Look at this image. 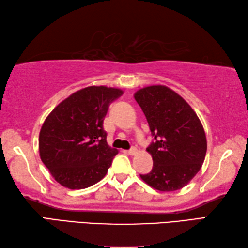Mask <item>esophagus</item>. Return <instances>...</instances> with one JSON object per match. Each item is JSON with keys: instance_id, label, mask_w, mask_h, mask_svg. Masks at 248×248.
Listing matches in <instances>:
<instances>
[{"instance_id": "esophagus-1", "label": "esophagus", "mask_w": 248, "mask_h": 248, "mask_svg": "<svg viewBox=\"0 0 248 248\" xmlns=\"http://www.w3.org/2000/svg\"><path fill=\"white\" fill-rule=\"evenodd\" d=\"M128 153H129V155H135V154L138 153V149L135 148V147H132V148H130L128 150Z\"/></svg>"}]
</instances>
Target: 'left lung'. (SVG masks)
<instances>
[{
  "label": "left lung",
  "mask_w": 248,
  "mask_h": 248,
  "mask_svg": "<svg viewBox=\"0 0 248 248\" xmlns=\"http://www.w3.org/2000/svg\"><path fill=\"white\" fill-rule=\"evenodd\" d=\"M155 140L147 147L153 170L143 181L159 191L185 187L200 171L206 154V137L200 119L187 102L166 86L135 92Z\"/></svg>",
  "instance_id": "left-lung-1"
}]
</instances>
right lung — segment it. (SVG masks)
<instances>
[{
  "mask_svg": "<svg viewBox=\"0 0 248 248\" xmlns=\"http://www.w3.org/2000/svg\"><path fill=\"white\" fill-rule=\"evenodd\" d=\"M123 93L110 87H86L47 116L38 138L40 157L63 187L84 189L106 175L118 150L106 142L103 121L109 104Z\"/></svg>",
  "mask_w": 248,
  "mask_h": 248,
  "instance_id": "add662e5",
  "label": "right lung"
}]
</instances>
